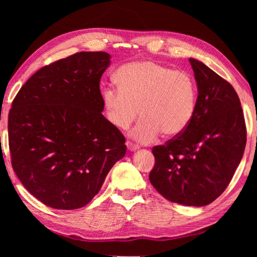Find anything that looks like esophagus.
Wrapping results in <instances>:
<instances>
[{
  "mask_svg": "<svg viewBox=\"0 0 257 257\" xmlns=\"http://www.w3.org/2000/svg\"><path fill=\"white\" fill-rule=\"evenodd\" d=\"M125 146H127V148H128L129 151H136V150L139 149L138 145H135L133 143H130V141H127V143H125Z\"/></svg>",
  "mask_w": 257,
  "mask_h": 257,
  "instance_id": "34e87169",
  "label": "esophagus"
}]
</instances>
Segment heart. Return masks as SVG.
<instances>
[{
	"label": "heart",
	"instance_id": "obj_1",
	"mask_svg": "<svg viewBox=\"0 0 257 257\" xmlns=\"http://www.w3.org/2000/svg\"><path fill=\"white\" fill-rule=\"evenodd\" d=\"M119 87L102 90L107 119L113 127L125 130L141 119L130 137L149 144L160 133L167 138L182 134L192 121L198 100V87L192 75L178 72L155 62L124 65L116 74Z\"/></svg>",
	"mask_w": 257,
	"mask_h": 257
}]
</instances>
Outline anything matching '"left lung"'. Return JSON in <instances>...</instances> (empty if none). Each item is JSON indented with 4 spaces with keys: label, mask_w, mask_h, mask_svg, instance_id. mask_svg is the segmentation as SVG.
I'll list each match as a JSON object with an SVG mask.
<instances>
[{
    "label": "left lung",
    "mask_w": 257,
    "mask_h": 257,
    "mask_svg": "<svg viewBox=\"0 0 257 257\" xmlns=\"http://www.w3.org/2000/svg\"><path fill=\"white\" fill-rule=\"evenodd\" d=\"M198 87L192 121L156 158L149 180L163 198L187 206L210 204L224 192L246 145L241 101L230 83L205 64L189 58Z\"/></svg>",
    "instance_id": "1"
}]
</instances>
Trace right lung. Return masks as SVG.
<instances>
[{
  "mask_svg": "<svg viewBox=\"0 0 257 257\" xmlns=\"http://www.w3.org/2000/svg\"><path fill=\"white\" fill-rule=\"evenodd\" d=\"M105 52H80L41 68L9 113L12 167L29 192L58 210L85 206L125 155L124 137L103 117Z\"/></svg>",
  "mask_w": 257,
  "mask_h": 257,
  "instance_id": "1",
  "label": "right lung"
}]
</instances>
